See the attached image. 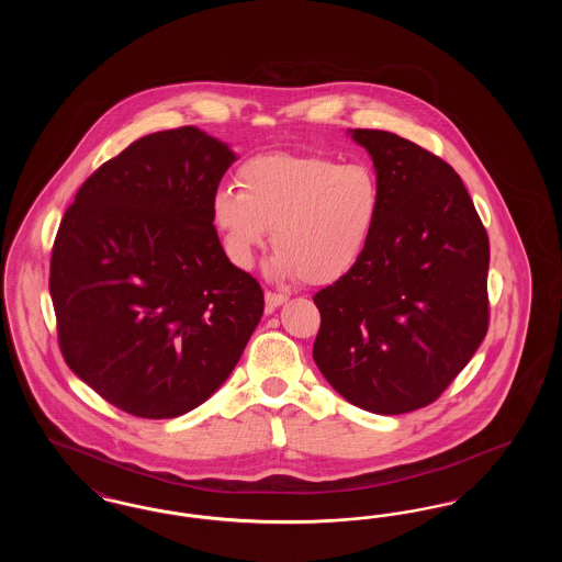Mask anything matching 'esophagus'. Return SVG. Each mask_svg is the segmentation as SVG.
<instances>
[{
    "mask_svg": "<svg viewBox=\"0 0 562 562\" xmlns=\"http://www.w3.org/2000/svg\"><path fill=\"white\" fill-rule=\"evenodd\" d=\"M286 301H289L286 294L271 293V291H268V293H266V310L271 314L276 307H280V305L286 303Z\"/></svg>",
    "mask_w": 562,
    "mask_h": 562,
    "instance_id": "1",
    "label": "esophagus"
}]
</instances>
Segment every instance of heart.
<instances>
[{
	"instance_id": "obj_1",
	"label": "heart",
	"mask_w": 562,
	"mask_h": 562,
	"mask_svg": "<svg viewBox=\"0 0 562 562\" xmlns=\"http://www.w3.org/2000/svg\"><path fill=\"white\" fill-rule=\"evenodd\" d=\"M238 183L241 190L223 186L211 200L232 263L252 268L257 250L271 236L276 252L269 273L301 276L307 284H330L360 261L383 202L369 166L322 156H257L241 164Z\"/></svg>"
}]
</instances>
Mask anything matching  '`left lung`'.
<instances>
[{
  "label": "left lung",
  "mask_w": 562,
  "mask_h": 562,
  "mask_svg": "<svg viewBox=\"0 0 562 562\" xmlns=\"http://www.w3.org/2000/svg\"><path fill=\"white\" fill-rule=\"evenodd\" d=\"M373 158L381 214L360 261L314 296V360L358 408L436 401L488 328V236L447 161L385 131H348Z\"/></svg>",
  "instance_id": "left-lung-1"
}]
</instances>
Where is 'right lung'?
<instances>
[{
	"instance_id": "1",
	"label": "right lung",
	"mask_w": 562,
	"mask_h": 562,
	"mask_svg": "<svg viewBox=\"0 0 562 562\" xmlns=\"http://www.w3.org/2000/svg\"><path fill=\"white\" fill-rule=\"evenodd\" d=\"M238 160L186 126L147 134L81 186L60 221L50 294L69 369L113 406L172 419L209 401L263 316L211 200Z\"/></svg>"
}]
</instances>
